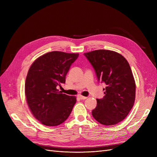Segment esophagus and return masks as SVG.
Masks as SVG:
<instances>
[{"label": "esophagus", "instance_id": "obj_1", "mask_svg": "<svg viewBox=\"0 0 157 157\" xmlns=\"http://www.w3.org/2000/svg\"><path fill=\"white\" fill-rule=\"evenodd\" d=\"M78 97L80 98L81 100H85V99L87 98V97H86V96H82V95H79Z\"/></svg>", "mask_w": 157, "mask_h": 157}]
</instances>
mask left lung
Instances as JSON below:
<instances>
[{
  "instance_id": "1",
  "label": "left lung",
  "mask_w": 157,
  "mask_h": 157,
  "mask_svg": "<svg viewBox=\"0 0 157 157\" xmlns=\"http://www.w3.org/2000/svg\"><path fill=\"white\" fill-rule=\"evenodd\" d=\"M90 62L98 82L105 83V96L96 99L92 114L104 125L123 121L131 111L136 98V82L130 66L119 53L109 50H96L84 53Z\"/></svg>"
}]
</instances>
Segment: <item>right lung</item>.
Listing matches in <instances>:
<instances>
[{
  "label": "right lung",
  "instance_id": "obj_1",
  "mask_svg": "<svg viewBox=\"0 0 157 157\" xmlns=\"http://www.w3.org/2000/svg\"><path fill=\"white\" fill-rule=\"evenodd\" d=\"M78 53L52 51L36 59L29 67L25 83V94L32 114L42 124L56 126L71 114L76 97L57 89L65 84L70 66Z\"/></svg>",
  "mask_w": 157,
  "mask_h": 157
}]
</instances>
